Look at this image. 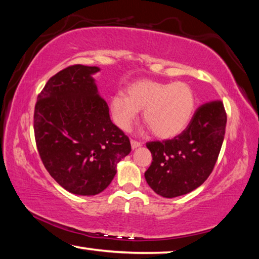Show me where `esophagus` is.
Listing matches in <instances>:
<instances>
[{
	"label": "esophagus",
	"instance_id": "obj_1",
	"mask_svg": "<svg viewBox=\"0 0 259 259\" xmlns=\"http://www.w3.org/2000/svg\"><path fill=\"white\" fill-rule=\"evenodd\" d=\"M139 146H142V144H140L139 142H136V140L131 139V147H133V150H135V148H137Z\"/></svg>",
	"mask_w": 259,
	"mask_h": 259
}]
</instances>
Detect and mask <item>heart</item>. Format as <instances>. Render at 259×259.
<instances>
[{
	"label": "heart",
	"instance_id": "1",
	"mask_svg": "<svg viewBox=\"0 0 259 259\" xmlns=\"http://www.w3.org/2000/svg\"><path fill=\"white\" fill-rule=\"evenodd\" d=\"M109 106L114 122L122 130H129L138 116L139 109H144V121L154 136L170 139L181 135L191 122L196 106V96L186 82L143 78L126 88V96H113Z\"/></svg>",
	"mask_w": 259,
	"mask_h": 259
}]
</instances>
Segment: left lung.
I'll list each match as a JSON object with an SVG mask.
<instances>
[{
  "instance_id": "left-lung-1",
  "label": "left lung",
  "mask_w": 259,
  "mask_h": 259,
  "mask_svg": "<svg viewBox=\"0 0 259 259\" xmlns=\"http://www.w3.org/2000/svg\"><path fill=\"white\" fill-rule=\"evenodd\" d=\"M225 128L224 105L217 100L196 109L177 137L147 143L153 161L145 179L152 190L163 198H176L202 185L216 164Z\"/></svg>"
}]
</instances>
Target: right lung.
Returning a JSON list of instances; mask_svg holds the SVG:
<instances>
[{
    "mask_svg": "<svg viewBox=\"0 0 259 259\" xmlns=\"http://www.w3.org/2000/svg\"><path fill=\"white\" fill-rule=\"evenodd\" d=\"M99 67L73 65L52 76L38 95L34 134L48 172L65 190L96 195L131 151L130 140L109 117L94 74Z\"/></svg>",
    "mask_w": 259,
    "mask_h": 259,
    "instance_id": "add662e5",
    "label": "right lung"
}]
</instances>
